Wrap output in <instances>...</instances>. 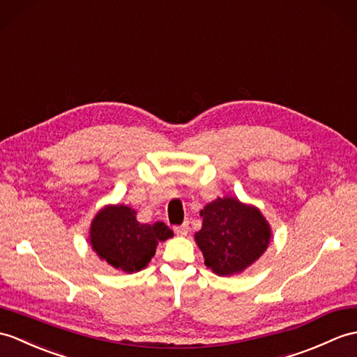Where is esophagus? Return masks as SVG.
Here are the masks:
<instances>
[{
	"instance_id": "obj_1",
	"label": "esophagus",
	"mask_w": 357,
	"mask_h": 357,
	"mask_svg": "<svg viewBox=\"0 0 357 357\" xmlns=\"http://www.w3.org/2000/svg\"><path fill=\"white\" fill-rule=\"evenodd\" d=\"M173 231H175L176 236H187V233H188V225H187V223H184V225H179V227L173 228Z\"/></svg>"
}]
</instances>
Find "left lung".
Masks as SVG:
<instances>
[{"label":"left lung","instance_id":"obj_1","mask_svg":"<svg viewBox=\"0 0 357 357\" xmlns=\"http://www.w3.org/2000/svg\"><path fill=\"white\" fill-rule=\"evenodd\" d=\"M202 228L195 240L206 268L220 277L251 266L268 250L271 227L259 208L236 197H218L201 211Z\"/></svg>","mask_w":357,"mask_h":357}]
</instances>
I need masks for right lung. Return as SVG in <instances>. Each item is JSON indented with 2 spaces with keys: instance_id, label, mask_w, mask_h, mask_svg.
<instances>
[{
  "instance_id": "1",
  "label": "right lung",
  "mask_w": 357,
  "mask_h": 357,
  "mask_svg": "<svg viewBox=\"0 0 357 357\" xmlns=\"http://www.w3.org/2000/svg\"><path fill=\"white\" fill-rule=\"evenodd\" d=\"M170 237L173 231L165 223H139L137 211L128 205L105 206L89 228L93 251L112 268L126 273L146 268L158 243Z\"/></svg>"
}]
</instances>
